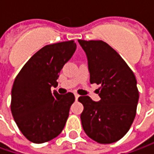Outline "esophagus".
I'll return each instance as SVG.
<instances>
[{
    "label": "esophagus",
    "instance_id": "esophagus-1",
    "mask_svg": "<svg viewBox=\"0 0 154 154\" xmlns=\"http://www.w3.org/2000/svg\"><path fill=\"white\" fill-rule=\"evenodd\" d=\"M74 97H75V100H78V98H79V97H80V95H79V94H77V93H75V94H74Z\"/></svg>",
    "mask_w": 154,
    "mask_h": 154
}]
</instances>
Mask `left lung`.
Listing matches in <instances>:
<instances>
[{"label": "left lung", "mask_w": 154, "mask_h": 154, "mask_svg": "<svg viewBox=\"0 0 154 154\" xmlns=\"http://www.w3.org/2000/svg\"><path fill=\"white\" fill-rule=\"evenodd\" d=\"M86 52L91 84L100 85L98 102L80 96L85 133L101 144L122 139L136 114L139 92L135 76L116 51L101 40H78Z\"/></svg>", "instance_id": "obj_1"}]
</instances>
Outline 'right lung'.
<instances>
[{
  "label": "right lung",
  "mask_w": 154,
  "mask_h": 154,
  "mask_svg": "<svg viewBox=\"0 0 154 154\" xmlns=\"http://www.w3.org/2000/svg\"><path fill=\"white\" fill-rule=\"evenodd\" d=\"M76 50L74 41L46 45L34 54L15 78L11 111L21 133L33 143H44L62 133L74 95H61L59 73Z\"/></svg>",
  "instance_id": "right-lung-1"
}]
</instances>
